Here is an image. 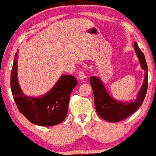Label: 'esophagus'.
Wrapping results in <instances>:
<instances>
[{
  "label": "esophagus",
  "instance_id": "esophagus-1",
  "mask_svg": "<svg viewBox=\"0 0 156 156\" xmlns=\"http://www.w3.org/2000/svg\"><path fill=\"white\" fill-rule=\"evenodd\" d=\"M78 79L79 80H83L84 79H85L86 78V75H85V73H84V72L83 70H80L79 73H78Z\"/></svg>",
  "mask_w": 156,
  "mask_h": 156
}]
</instances>
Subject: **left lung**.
I'll return each mask as SVG.
<instances>
[{"mask_svg": "<svg viewBox=\"0 0 156 156\" xmlns=\"http://www.w3.org/2000/svg\"><path fill=\"white\" fill-rule=\"evenodd\" d=\"M134 49L140 62L142 69L144 70L143 85L137 94V97L134 101L121 102L117 101L110 96L106 88L99 77L92 76L89 81L93 89L94 105L97 114L107 121L115 123L123 121L132 115L142 105L147 90V65L143 52L134 43Z\"/></svg>", "mask_w": 156, "mask_h": 156, "instance_id": "1", "label": "left lung"}]
</instances>
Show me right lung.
<instances>
[{"label": "right lung", "instance_id": "add662e5", "mask_svg": "<svg viewBox=\"0 0 156 156\" xmlns=\"http://www.w3.org/2000/svg\"><path fill=\"white\" fill-rule=\"evenodd\" d=\"M17 53L11 73V89L20 112L33 124L51 126L66 118L70 94L77 86L74 76L63 75L47 94L41 97H27L22 93L17 79Z\"/></svg>", "mask_w": 156, "mask_h": 156}]
</instances>
